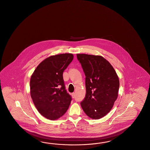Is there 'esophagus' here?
<instances>
[{
  "label": "esophagus",
  "instance_id": "34e87169",
  "mask_svg": "<svg viewBox=\"0 0 150 150\" xmlns=\"http://www.w3.org/2000/svg\"><path fill=\"white\" fill-rule=\"evenodd\" d=\"M71 96H72V98H75V93H71Z\"/></svg>",
  "mask_w": 150,
  "mask_h": 150
}]
</instances>
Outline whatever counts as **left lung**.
<instances>
[{"instance_id":"1","label":"left lung","mask_w":150,"mask_h":150,"mask_svg":"<svg viewBox=\"0 0 150 150\" xmlns=\"http://www.w3.org/2000/svg\"><path fill=\"white\" fill-rule=\"evenodd\" d=\"M76 56L86 76V93L81 106L89 117L101 119L110 111L117 98L119 77L103 57L85 54Z\"/></svg>"}]
</instances>
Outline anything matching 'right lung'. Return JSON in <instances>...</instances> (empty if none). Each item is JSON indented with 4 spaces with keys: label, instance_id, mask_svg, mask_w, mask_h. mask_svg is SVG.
<instances>
[{
    "label": "right lung",
    "instance_id": "1",
    "mask_svg": "<svg viewBox=\"0 0 150 150\" xmlns=\"http://www.w3.org/2000/svg\"><path fill=\"white\" fill-rule=\"evenodd\" d=\"M73 58L70 53L47 57L31 75V98L39 112L49 120L62 117L71 103V96L65 89L62 74Z\"/></svg>",
    "mask_w": 150,
    "mask_h": 150
}]
</instances>
